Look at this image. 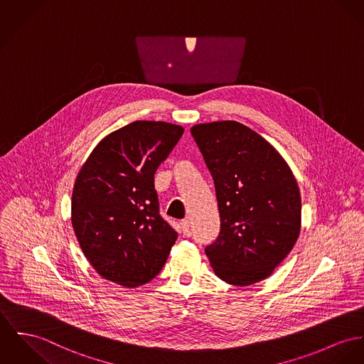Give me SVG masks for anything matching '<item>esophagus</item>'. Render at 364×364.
Returning a JSON list of instances; mask_svg holds the SVG:
<instances>
[{
	"label": "esophagus",
	"mask_w": 364,
	"mask_h": 364,
	"mask_svg": "<svg viewBox=\"0 0 364 364\" xmlns=\"http://www.w3.org/2000/svg\"><path fill=\"white\" fill-rule=\"evenodd\" d=\"M190 227H191V222H190L188 219H186V220L181 222V230H183V232H184L186 235L190 234Z\"/></svg>",
	"instance_id": "1"
}]
</instances>
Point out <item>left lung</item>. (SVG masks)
<instances>
[{
  "label": "left lung",
  "instance_id": "8db88e82",
  "mask_svg": "<svg viewBox=\"0 0 364 364\" xmlns=\"http://www.w3.org/2000/svg\"><path fill=\"white\" fill-rule=\"evenodd\" d=\"M216 188L220 234L206 247L215 274L231 285L264 280L301 232V193L280 152L235 120L191 127Z\"/></svg>",
  "mask_w": 364,
  "mask_h": 364
}]
</instances>
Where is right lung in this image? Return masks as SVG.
<instances>
[{
  "label": "right lung",
  "instance_id": "1",
  "mask_svg": "<svg viewBox=\"0 0 364 364\" xmlns=\"http://www.w3.org/2000/svg\"><path fill=\"white\" fill-rule=\"evenodd\" d=\"M183 133L166 122H133L100 141L77 173L72 225L102 279L136 288L164 267L177 232L159 215L154 174Z\"/></svg>",
  "mask_w": 364,
  "mask_h": 364
}]
</instances>
